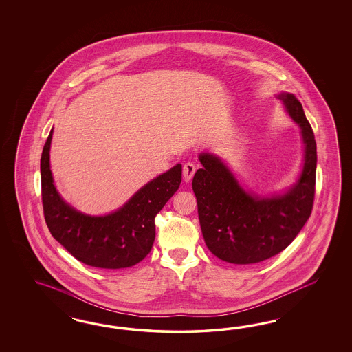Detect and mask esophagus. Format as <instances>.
<instances>
[{
    "label": "esophagus",
    "instance_id": "1",
    "mask_svg": "<svg viewBox=\"0 0 352 352\" xmlns=\"http://www.w3.org/2000/svg\"><path fill=\"white\" fill-rule=\"evenodd\" d=\"M195 171H196V165L193 162H186L183 165V178L184 181L190 182L192 179V177L195 175Z\"/></svg>",
    "mask_w": 352,
    "mask_h": 352
}]
</instances>
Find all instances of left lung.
I'll return each mask as SVG.
<instances>
[{
  "label": "left lung",
  "instance_id": "left-lung-1",
  "mask_svg": "<svg viewBox=\"0 0 352 352\" xmlns=\"http://www.w3.org/2000/svg\"><path fill=\"white\" fill-rule=\"evenodd\" d=\"M300 129L305 164L287 193L259 199L244 191L222 161L201 153L203 169L192 188L205 244L214 256L234 265H254L276 256L296 239L312 212L316 182V140L303 107L293 94H280Z\"/></svg>",
  "mask_w": 352,
  "mask_h": 352
}]
</instances>
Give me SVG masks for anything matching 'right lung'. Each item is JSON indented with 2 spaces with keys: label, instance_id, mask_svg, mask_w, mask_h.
Wrapping results in <instances>:
<instances>
[{
  "label": "right lung",
  "instance_id": "right-lung-1",
  "mask_svg": "<svg viewBox=\"0 0 352 352\" xmlns=\"http://www.w3.org/2000/svg\"><path fill=\"white\" fill-rule=\"evenodd\" d=\"M50 131L41 155L43 217L54 239L87 266L118 270L134 266L148 254L155 241V217L182 182L178 164L140 188L115 213L90 217L64 203L50 170Z\"/></svg>",
  "mask_w": 352,
  "mask_h": 352
}]
</instances>
